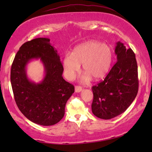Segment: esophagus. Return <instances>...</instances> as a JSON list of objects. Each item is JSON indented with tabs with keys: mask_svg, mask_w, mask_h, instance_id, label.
<instances>
[{
	"mask_svg": "<svg viewBox=\"0 0 152 152\" xmlns=\"http://www.w3.org/2000/svg\"><path fill=\"white\" fill-rule=\"evenodd\" d=\"M82 91V88L81 86H76L75 87V92H76V93H79V92H81Z\"/></svg>",
	"mask_w": 152,
	"mask_h": 152,
	"instance_id": "obj_1",
	"label": "esophagus"
}]
</instances>
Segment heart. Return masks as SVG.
<instances>
[{"label": "heart", "mask_w": 152, "mask_h": 152, "mask_svg": "<svg viewBox=\"0 0 152 152\" xmlns=\"http://www.w3.org/2000/svg\"><path fill=\"white\" fill-rule=\"evenodd\" d=\"M113 52L111 47L96 41H88L78 45L72 54L67 53L63 61L66 77L72 80L82 64L85 73L82 75V82L89 81L93 77L99 80L104 78L111 69Z\"/></svg>", "instance_id": "1"}]
</instances>
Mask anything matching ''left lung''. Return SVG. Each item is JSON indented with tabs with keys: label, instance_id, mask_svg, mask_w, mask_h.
<instances>
[{
	"label": "left lung",
	"instance_id": "8db88e82",
	"mask_svg": "<svg viewBox=\"0 0 152 152\" xmlns=\"http://www.w3.org/2000/svg\"><path fill=\"white\" fill-rule=\"evenodd\" d=\"M115 53L117 61L104 81L92 87V112L102 119H111L124 112L138 93L135 54L120 41L116 43Z\"/></svg>",
	"mask_w": 152,
	"mask_h": 152
}]
</instances>
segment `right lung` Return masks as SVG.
Instances as JSON below:
<instances>
[{"label": "right lung", "instance_id": "right-lung-1", "mask_svg": "<svg viewBox=\"0 0 152 152\" xmlns=\"http://www.w3.org/2000/svg\"><path fill=\"white\" fill-rule=\"evenodd\" d=\"M38 59L43 64L45 77L36 83L27 77L26 68ZM63 71L60 56L49 38H35L19 48L12 64L10 82L19 110L31 121L51 126L64 117L66 104L74 92V86L64 79Z\"/></svg>", "mask_w": 152, "mask_h": 152}]
</instances>
